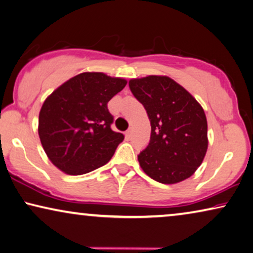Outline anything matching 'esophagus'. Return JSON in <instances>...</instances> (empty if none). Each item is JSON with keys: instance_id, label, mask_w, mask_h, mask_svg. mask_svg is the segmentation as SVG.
I'll return each mask as SVG.
<instances>
[{"instance_id": "34e87169", "label": "esophagus", "mask_w": 253, "mask_h": 253, "mask_svg": "<svg viewBox=\"0 0 253 253\" xmlns=\"http://www.w3.org/2000/svg\"><path fill=\"white\" fill-rule=\"evenodd\" d=\"M131 135H133V131H131V129H128L126 133H125V136L127 139H130L131 138Z\"/></svg>"}]
</instances>
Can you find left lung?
<instances>
[{
    "instance_id": "left-lung-1",
    "label": "left lung",
    "mask_w": 253,
    "mask_h": 253,
    "mask_svg": "<svg viewBox=\"0 0 253 253\" xmlns=\"http://www.w3.org/2000/svg\"><path fill=\"white\" fill-rule=\"evenodd\" d=\"M129 88L151 124L150 142L137 156L146 175L163 184L188 178L208 149L205 111L187 90L166 76L130 79Z\"/></svg>"
}]
</instances>
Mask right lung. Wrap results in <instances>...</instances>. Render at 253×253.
<instances>
[{"label": "right lung", "instance_id": "1", "mask_svg": "<svg viewBox=\"0 0 253 253\" xmlns=\"http://www.w3.org/2000/svg\"><path fill=\"white\" fill-rule=\"evenodd\" d=\"M123 78L83 73L70 78L45 100L40 111L39 135L55 167L83 175L102 167L124 141L111 129L108 102L125 87Z\"/></svg>", "mask_w": 253, "mask_h": 253}]
</instances>
